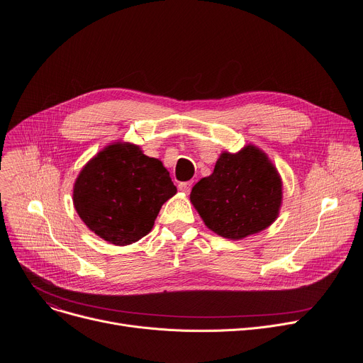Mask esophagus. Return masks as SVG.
Masks as SVG:
<instances>
[{
	"mask_svg": "<svg viewBox=\"0 0 363 363\" xmlns=\"http://www.w3.org/2000/svg\"><path fill=\"white\" fill-rule=\"evenodd\" d=\"M191 186H193V182L191 181H186V182H181L179 185H178V188L181 189L182 193H185V194H188L189 191H191Z\"/></svg>",
	"mask_w": 363,
	"mask_h": 363,
	"instance_id": "obj_1",
	"label": "esophagus"
}]
</instances>
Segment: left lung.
I'll use <instances>...</instances> for the list:
<instances>
[{"instance_id":"obj_1","label":"left lung","mask_w":363,"mask_h":363,"mask_svg":"<svg viewBox=\"0 0 363 363\" xmlns=\"http://www.w3.org/2000/svg\"><path fill=\"white\" fill-rule=\"evenodd\" d=\"M189 199L208 230L241 240L277 219L282 184L264 152L247 145L235 155L222 152L213 174L193 186Z\"/></svg>"}]
</instances>
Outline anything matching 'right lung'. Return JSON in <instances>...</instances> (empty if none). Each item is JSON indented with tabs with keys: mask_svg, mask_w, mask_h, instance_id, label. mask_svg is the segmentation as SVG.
<instances>
[{
	"mask_svg": "<svg viewBox=\"0 0 363 363\" xmlns=\"http://www.w3.org/2000/svg\"><path fill=\"white\" fill-rule=\"evenodd\" d=\"M177 194L160 160L133 144H111L81 170L73 204L92 233L114 245L147 235L164 201Z\"/></svg>",
	"mask_w": 363,
	"mask_h": 363,
	"instance_id": "add662e5",
	"label": "right lung"
}]
</instances>
